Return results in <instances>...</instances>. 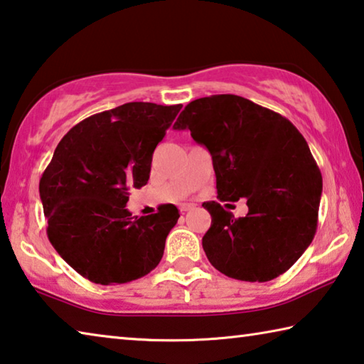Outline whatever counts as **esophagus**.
Here are the masks:
<instances>
[{
	"mask_svg": "<svg viewBox=\"0 0 364 364\" xmlns=\"http://www.w3.org/2000/svg\"><path fill=\"white\" fill-rule=\"evenodd\" d=\"M196 205L194 204H181V207H180V210L184 213V212H189V210H193Z\"/></svg>",
	"mask_w": 364,
	"mask_h": 364,
	"instance_id": "obj_1",
	"label": "esophagus"
}]
</instances>
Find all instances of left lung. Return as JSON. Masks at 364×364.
I'll list each match as a JSON object with an SVG mask.
<instances>
[{"label": "left lung", "mask_w": 364, "mask_h": 364, "mask_svg": "<svg viewBox=\"0 0 364 364\" xmlns=\"http://www.w3.org/2000/svg\"><path fill=\"white\" fill-rule=\"evenodd\" d=\"M175 130H189L212 154L220 200L247 199L234 218L204 202L212 225L205 255L232 279L267 282L292 267L315 237L323 178L305 138L286 117L236 95L189 102Z\"/></svg>", "instance_id": "obj_1"}]
</instances>
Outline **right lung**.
<instances>
[{
  "instance_id": "right-lung-1",
  "label": "right lung",
  "mask_w": 364,
  "mask_h": 364,
  "mask_svg": "<svg viewBox=\"0 0 364 364\" xmlns=\"http://www.w3.org/2000/svg\"><path fill=\"white\" fill-rule=\"evenodd\" d=\"M181 104L127 102L77 123L40 180L48 239L83 278L102 286L143 278L162 260L180 218L173 204L132 217L130 189L149 180L152 154Z\"/></svg>"
}]
</instances>
